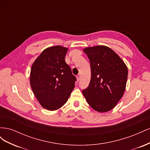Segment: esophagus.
I'll return each instance as SVG.
<instances>
[{
	"label": "esophagus",
	"instance_id": "esophagus-1",
	"mask_svg": "<svg viewBox=\"0 0 150 150\" xmlns=\"http://www.w3.org/2000/svg\"><path fill=\"white\" fill-rule=\"evenodd\" d=\"M76 78H77V81H79V79H80V75H79V74L77 75V76H76Z\"/></svg>",
	"mask_w": 150,
	"mask_h": 150
}]
</instances>
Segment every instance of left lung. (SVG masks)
Masks as SVG:
<instances>
[{
    "mask_svg": "<svg viewBox=\"0 0 150 150\" xmlns=\"http://www.w3.org/2000/svg\"><path fill=\"white\" fill-rule=\"evenodd\" d=\"M91 65V78L83 93L89 106L103 112L111 110L123 95L128 79V68L120 57L104 46L83 49Z\"/></svg>",
    "mask_w": 150,
    "mask_h": 150,
    "instance_id": "1",
    "label": "left lung"
}]
</instances>
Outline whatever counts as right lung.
<instances>
[{"label": "right lung", "mask_w": 150, "mask_h": 150, "mask_svg": "<svg viewBox=\"0 0 150 150\" xmlns=\"http://www.w3.org/2000/svg\"><path fill=\"white\" fill-rule=\"evenodd\" d=\"M67 50L61 46L48 47L31 67V88L40 105L50 111L64 105L74 88L76 78L65 61Z\"/></svg>", "instance_id": "1"}]
</instances>
